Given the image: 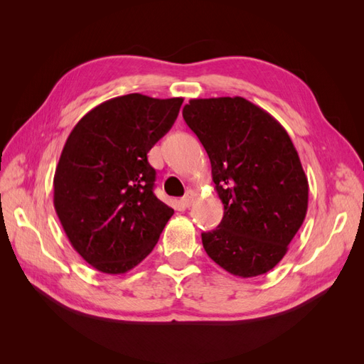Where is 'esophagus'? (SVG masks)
<instances>
[{
  "label": "esophagus",
  "instance_id": "1",
  "mask_svg": "<svg viewBox=\"0 0 364 364\" xmlns=\"http://www.w3.org/2000/svg\"><path fill=\"white\" fill-rule=\"evenodd\" d=\"M194 200H196V194H194V191H191V190L186 191L185 196L181 199L182 205L186 206V208H190V206L194 203Z\"/></svg>",
  "mask_w": 364,
  "mask_h": 364
}]
</instances>
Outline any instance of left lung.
Segmentation results:
<instances>
[{"label":"left lung","instance_id":"left-lung-1","mask_svg":"<svg viewBox=\"0 0 364 364\" xmlns=\"http://www.w3.org/2000/svg\"><path fill=\"white\" fill-rule=\"evenodd\" d=\"M182 115L208 153L225 206L220 225L202 234L208 257L234 277L267 273L308 209V179L287 130L243 97L193 98Z\"/></svg>","mask_w":364,"mask_h":364}]
</instances>
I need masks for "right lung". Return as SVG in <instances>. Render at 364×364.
Returning a JSON list of instances; mask_svg holds the SVG:
<instances>
[{
    "label": "right lung",
    "instance_id": "add662e5",
    "mask_svg": "<svg viewBox=\"0 0 364 364\" xmlns=\"http://www.w3.org/2000/svg\"><path fill=\"white\" fill-rule=\"evenodd\" d=\"M183 98L127 94L91 109L65 142L54 209L71 246L94 269L123 274L156 246L173 208L153 193L147 153L171 129Z\"/></svg>",
    "mask_w": 364,
    "mask_h": 364
}]
</instances>
